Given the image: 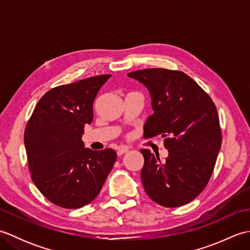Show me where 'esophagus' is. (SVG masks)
<instances>
[{"instance_id": "esophagus-1", "label": "esophagus", "mask_w": 250, "mask_h": 250, "mask_svg": "<svg viewBox=\"0 0 250 250\" xmlns=\"http://www.w3.org/2000/svg\"><path fill=\"white\" fill-rule=\"evenodd\" d=\"M129 151V148L128 147H120L118 150H117V155L118 156H122L124 153H126Z\"/></svg>"}]
</instances>
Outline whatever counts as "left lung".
<instances>
[{
    "instance_id": "8db88e82",
    "label": "left lung",
    "mask_w": 250,
    "mask_h": 250,
    "mask_svg": "<svg viewBox=\"0 0 250 250\" xmlns=\"http://www.w3.org/2000/svg\"><path fill=\"white\" fill-rule=\"evenodd\" d=\"M148 89L153 114L144 125L146 139L161 136L168 151L166 161L142 149L141 177L149 198L159 205L189 203L206 187L221 147L216 106L185 73L167 68L131 72Z\"/></svg>"
}]
</instances>
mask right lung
Instances as JSON below:
<instances>
[{"label": "right lung", "instance_id": "1", "mask_svg": "<svg viewBox=\"0 0 250 250\" xmlns=\"http://www.w3.org/2000/svg\"><path fill=\"white\" fill-rule=\"evenodd\" d=\"M111 75H99L47 91L24 131L31 177L46 199L63 208L92 202L113 168L110 148H84V125L93 120V102Z\"/></svg>", "mask_w": 250, "mask_h": 250}]
</instances>
